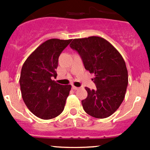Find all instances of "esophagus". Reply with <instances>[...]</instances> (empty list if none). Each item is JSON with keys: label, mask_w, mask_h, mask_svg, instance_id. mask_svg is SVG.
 Returning <instances> with one entry per match:
<instances>
[{"label": "esophagus", "mask_w": 150, "mask_h": 150, "mask_svg": "<svg viewBox=\"0 0 150 150\" xmlns=\"http://www.w3.org/2000/svg\"><path fill=\"white\" fill-rule=\"evenodd\" d=\"M72 88L73 89V90H78V89L79 88L76 87V86H72Z\"/></svg>", "instance_id": "obj_1"}]
</instances>
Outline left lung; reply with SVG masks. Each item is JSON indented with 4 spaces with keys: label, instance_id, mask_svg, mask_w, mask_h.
<instances>
[{
    "label": "left lung",
    "instance_id": "obj_1",
    "mask_svg": "<svg viewBox=\"0 0 150 150\" xmlns=\"http://www.w3.org/2000/svg\"><path fill=\"white\" fill-rule=\"evenodd\" d=\"M81 57L84 67L94 73L96 90L88 92L82 105L87 114L96 118L112 115L122 104L128 83V70L121 54L110 42L98 36L74 39L69 44Z\"/></svg>",
    "mask_w": 150,
    "mask_h": 150
}]
</instances>
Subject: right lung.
I'll return each mask as SVG.
<instances>
[{
  "instance_id": "right-lung-1",
  "label": "right lung",
  "mask_w": 150,
  "mask_h": 150,
  "mask_svg": "<svg viewBox=\"0 0 150 150\" xmlns=\"http://www.w3.org/2000/svg\"><path fill=\"white\" fill-rule=\"evenodd\" d=\"M71 40H46L29 56L22 66L19 78L22 99L30 111L39 118H54L64 110L71 85H60L52 78H57L59 57Z\"/></svg>"
}]
</instances>
